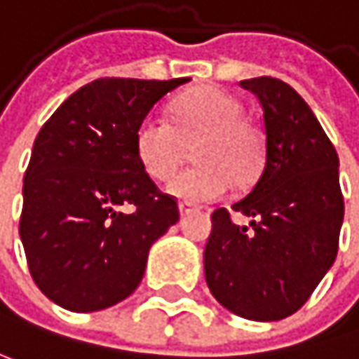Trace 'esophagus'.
<instances>
[{
  "label": "esophagus",
  "mask_w": 359,
  "mask_h": 359,
  "mask_svg": "<svg viewBox=\"0 0 359 359\" xmlns=\"http://www.w3.org/2000/svg\"><path fill=\"white\" fill-rule=\"evenodd\" d=\"M198 210V206H194L190 202H180V215L184 217V215H190V212H196Z\"/></svg>",
  "instance_id": "34e87169"
}]
</instances>
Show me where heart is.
Listing matches in <instances>:
<instances>
[{
  "mask_svg": "<svg viewBox=\"0 0 359 359\" xmlns=\"http://www.w3.org/2000/svg\"><path fill=\"white\" fill-rule=\"evenodd\" d=\"M169 120L144 116L135 133V151L144 173L155 182L175 175L194 147L198 165L182 171L169 194L184 202H212L239 186L253 184L266 165V141L243 118L241 102L220 88L202 86L182 93Z\"/></svg>",
  "mask_w": 359,
  "mask_h": 359,
  "instance_id": "1",
  "label": "heart"
}]
</instances>
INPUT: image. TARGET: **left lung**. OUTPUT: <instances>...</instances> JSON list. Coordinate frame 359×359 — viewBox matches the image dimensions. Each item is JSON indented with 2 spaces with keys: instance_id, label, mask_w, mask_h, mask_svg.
I'll list each match as a JSON object with an SVG mask.
<instances>
[{
  "instance_id": "obj_1",
  "label": "left lung",
  "mask_w": 359,
  "mask_h": 359,
  "mask_svg": "<svg viewBox=\"0 0 359 359\" xmlns=\"http://www.w3.org/2000/svg\"><path fill=\"white\" fill-rule=\"evenodd\" d=\"M264 110L266 165L251 192L233 204L251 218L212 212L204 249L206 284L231 313L280 320L296 313L335 262L344 222L339 159L309 104L276 77L239 83Z\"/></svg>"
}]
</instances>
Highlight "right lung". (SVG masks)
<instances>
[{"mask_svg":"<svg viewBox=\"0 0 359 359\" xmlns=\"http://www.w3.org/2000/svg\"><path fill=\"white\" fill-rule=\"evenodd\" d=\"M188 77H102L71 93L40 128L24 173L20 239L34 284L73 313L108 309L141 284L177 200L144 173L135 133Z\"/></svg>","mask_w":359,"mask_h":359,"instance_id":"obj_1","label":"right lung"}]
</instances>
